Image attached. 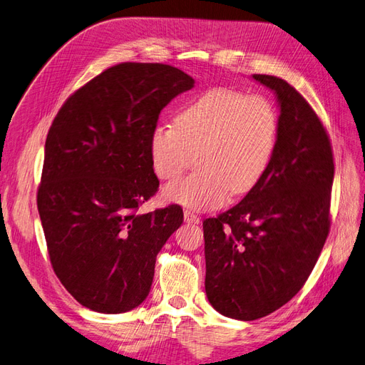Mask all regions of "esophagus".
Segmentation results:
<instances>
[{
	"mask_svg": "<svg viewBox=\"0 0 365 365\" xmlns=\"http://www.w3.org/2000/svg\"><path fill=\"white\" fill-rule=\"evenodd\" d=\"M184 220L187 224H192V225H197L200 224V216L195 215L190 210H184Z\"/></svg>",
	"mask_w": 365,
	"mask_h": 365,
	"instance_id": "obj_1",
	"label": "esophagus"
}]
</instances>
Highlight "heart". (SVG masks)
I'll return each instance as SVG.
<instances>
[{
  "label": "heart",
  "instance_id": "1",
  "mask_svg": "<svg viewBox=\"0 0 365 365\" xmlns=\"http://www.w3.org/2000/svg\"><path fill=\"white\" fill-rule=\"evenodd\" d=\"M277 115L267 98L216 88L200 96L149 138L152 169L172 181L196 160L187 178L164 187V201L208 210L225 202L230 192L244 195L256 185L271 161Z\"/></svg>",
  "mask_w": 365,
  "mask_h": 365
}]
</instances>
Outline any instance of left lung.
Wrapping results in <instances>:
<instances>
[{
  "label": "left lung",
  "instance_id": "left-lung-1",
  "mask_svg": "<svg viewBox=\"0 0 365 365\" xmlns=\"http://www.w3.org/2000/svg\"><path fill=\"white\" fill-rule=\"evenodd\" d=\"M252 79L279 103L271 161L244 200L202 222L207 298L242 322L277 311L306 283L329 235L335 169L326 129L303 96L275 76Z\"/></svg>",
  "mask_w": 365,
  "mask_h": 365
}]
</instances>
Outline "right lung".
I'll return each instance as SVG.
<instances>
[{"instance_id": "1", "label": "right lung", "mask_w": 365, "mask_h": 365, "mask_svg": "<svg viewBox=\"0 0 365 365\" xmlns=\"http://www.w3.org/2000/svg\"><path fill=\"white\" fill-rule=\"evenodd\" d=\"M195 81L164 63L105 70L63 103L48 130L38 212L53 269L82 306L123 314L149 295L157 254L182 224V208L150 213L149 138L158 115Z\"/></svg>"}]
</instances>
